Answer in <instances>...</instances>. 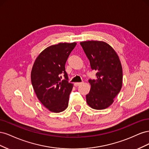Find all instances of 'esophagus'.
<instances>
[{"label": "esophagus", "mask_w": 149, "mask_h": 149, "mask_svg": "<svg viewBox=\"0 0 149 149\" xmlns=\"http://www.w3.org/2000/svg\"><path fill=\"white\" fill-rule=\"evenodd\" d=\"M81 84H82V83H75L74 84V85L75 86H78L81 85Z\"/></svg>", "instance_id": "obj_1"}]
</instances>
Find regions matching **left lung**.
Segmentation results:
<instances>
[{"mask_svg":"<svg viewBox=\"0 0 149 149\" xmlns=\"http://www.w3.org/2000/svg\"><path fill=\"white\" fill-rule=\"evenodd\" d=\"M89 60L96 78L89 79L91 89L86 102L93 109L101 110L110 106L123 85V69L118 55L109 44L100 41L80 43Z\"/></svg>","mask_w":149,"mask_h":149,"instance_id":"8db88e82","label":"left lung"}]
</instances>
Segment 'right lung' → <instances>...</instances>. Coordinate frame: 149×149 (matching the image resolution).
<instances>
[{"label":"right lung","instance_id":"right-lung-1","mask_svg":"<svg viewBox=\"0 0 149 149\" xmlns=\"http://www.w3.org/2000/svg\"><path fill=\"white\" fill-rule=\"evenodd\" d=\"M76 45L75 42L60 43L47 48L37 58L31 70V81L36 95L52 112H62L68 106L73 84L68 82L65 64Z\"/></svg>","mask_w":149,"mask_h":149}]
</instances>
